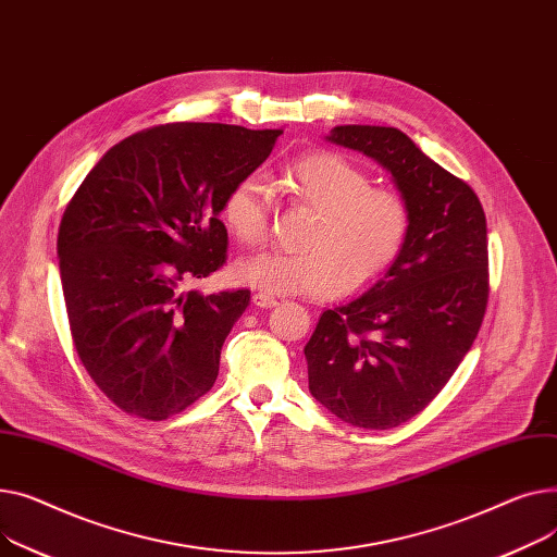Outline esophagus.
<instances>
[{
	"mask_svg": "<svg viewBox=\"0 0 557 557\" xmlns=\"http://www.w3.org/2000/svg\"><path fill=\"white\" fill-rule=\"evenodd\" d=\"M251 301H253L256 308H274L276 306V299L270 297V294H263V292H256Z\"/></svg>",
	"mask_w": 557,
	"mask_h": 557,
	"instance_id": "1",
	"label": "esophagus"
}]
</instances>
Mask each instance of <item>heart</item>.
Returning a JSON list of instances; mask_svg holds the SVG:
<instances>
[{
  "label": "heart",
  "mask_w": 557,
  "mask_h": 557,
  "mask_svg": "<svg viewBox=\"0 0 557 557\" xmlns=\"http://www.w3.org/2000/svg\"><path fill=\"white\" fill-rule=\"evenodd\" d=\"M371 175L344 154L319 150L292 161L283 173L289 198L314 211L299 238L304 251H260L236 260L240 285L263 294L329 297L377 281L407 245L411 209L396 188L371 186ZM270 198L265 184L247 177L226 193L222 222L245 245L265 240Z\"/></svg>",
  "instance_id": "obj_1"
}]
</instances>
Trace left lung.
I'll list each match as a JSON object with an SVG mask.
<instances>
[{"instance_id": "left-lung-1", "label": "left lung", "mask_w": 557, "mask_h": 557, "mask_svg": "<svg viewBox=\"0 0 557 557\" xmlns=\"http://www.w3.org/2000/svg\"><path fill=\"white\" fill-rule=\"evenodd\" d=\"M377 161L411 209L396 263L319 317L306 344L314 400L352 428L391 430L428 407L463 362L487 304V232L474 190L398 127L325 137Z\"/></svg>"}]
</instances>
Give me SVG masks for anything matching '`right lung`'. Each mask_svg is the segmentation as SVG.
<instances>
[{
	"label": "right lung",
	"instance_id": "obj_1",
	"mask_svg": "<svg viewBox=\"0 0 557 557\" xmlns=\"http://www.w3.org/2000/svg\"><path fill=\"white\" fill-rule=\"evenodd\" d=\"M283 129L171 123L110 148L64 209L58 258L78 357L123 411L166 420L213 386L249 289H184L220 270L226 193Z\"/></svg>",
	"mask_w": 557,
	"mask_h": 557
}]
</instances>
